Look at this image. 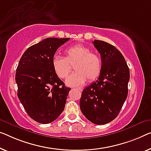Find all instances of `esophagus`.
<instances>
[{
	"label": "esophagus",
	"mask_w": 151,
	"mask_h": 151,
	"mask_svg": "<svg viewBox=\"0 0 151 151\" xmlns=\"http://www.w3.org/2000/svg\"><path fill=\"white\" fill-rule=\"evenodd\" d=\"M75 89L80 90V91H82V90H83V88H81V87H76V88H75Z\"/></svg>",
	"instance_id": "esophagus-1"
}]
</instances>
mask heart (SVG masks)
Returning a JSON list of instances; mask_svg holds the SVG:
<instances>
[{"label":"heart","mask_w":151,"mask_h":151,"mask_svg":"<svg viewBox=\"0 0 151 151\" xmlns=\"http://www.w3.org/2000/svg\"><path fill=\"white\" fill-rule=\"evenodd\" d=\"M65 58L55 56L52 59V67L58 77L64 79L70 73L71 66L75 64V72L66 79V85L79 86L86 80L91 82L100 75L102 70V60L97 53L91 52L89 47L81 44L69 47L64 51Z\"/></svg>","instance_id":"heart-1"}]
</instances>
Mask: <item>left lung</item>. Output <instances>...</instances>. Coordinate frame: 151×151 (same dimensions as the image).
<instances>
[{"label":"left lung","instance_id":"left-lung-1","mask_svg":"<svg viewBox=\"0 0 151 151\" xmlns=\"http://www.w3.org/2000/svg\"><path fill=\"white\" fill-rule=\"evenodd\" d=\"M93 44L100 53L102 70L98 80L83 89L80 108L91 123L104 125L117 116L127 98L129 69L115 47L99 40Z\"/></svg>","mask_w":151,"mask_h":151}]
</instances>
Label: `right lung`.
<instances>
[{"label": "right lung", "mask_w": 151, "mask_h": 151, "mask_svg": "<svg viewBox=\"0 0 151 151\" xmlns=\"http://www.w3.org/2000/svg\"><path fill=\"white\" fill-rule=\"evenodd\" d=\"M69 39L47 38L27 49L18 64V98L37 122H53L64 109L70 88L53 71L52 59L57 49Z\"/></svg>", "instance_id": "add662e5"}]
</instances>
